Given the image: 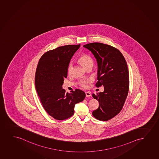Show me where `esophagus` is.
<instances>
[{
    "mask_svg": "<svg viewBox=\"0 0 159 159\" xmlns=\"http://www.w3.org/2000/svg\"><path fill=\"white\" fill-rule=\"evenodd\" d=\"M85 94H86V97H89L91 96V93H89V92H85Z\"/></svg>",
    "mask_w": 159,
    "mask_h": 159,
    "instance_id": "obj_1",
    "label": "esophagus"
}]
</instances>
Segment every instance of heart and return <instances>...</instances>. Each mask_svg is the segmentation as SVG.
Listing matches in <instances>:
<instances>
[{"mask_svg": "<svg viewBox=\"0 0 159 159\" xmlns=\"http://www.w3.org/2000/svg\"><path fill=\"white\" fill-rule=\"evenodd\" d=\"M79 62H80L85 68H87L89 66H93L94 61L91 56H89L87 54H82L79 57ZM73 68V64L70 62L68 67V73L70 74L71 70ZM91 82L90 80H82L79 83V85L83 89H86L88 87V84Z\"/></svg>", "mask_w": 159, "mask_h": 159, "instance_id": "obj_1", "label": "heart"}]
</instances>
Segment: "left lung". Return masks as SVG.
I'll list each match as a JSON object with an SVG mask.
<instances>
[{"label":"left lung","mask_w":159,"mask_h":159,"mask_svg":"<svg viewBox=\"0 0 159 159\" xmlns=\"http://www.w3.org/2000/svg\"><path fill=\"white\" fill-rule=\"evenodd\" d=\"M84 47L92 52L97 59L98 81L95 86H104L103 92L92 95L99 102V107L93 111L92 114L99 120L108 121L119 113L128 95L129 81L127 64L121 52L111 46L92 43Z\"/></svg>","instance_id":"left-lung-1"}]
</instances>
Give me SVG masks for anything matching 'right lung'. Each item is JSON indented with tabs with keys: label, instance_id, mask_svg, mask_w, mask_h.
<instances>
[{
	"label": "right lung",
	"instance_id": "1",
	"mask_svg": "<svg viewBox=\"0 0 159 159\" xmlns=\"http://www.w3.org/2000/svg\"><path fill=\"white\" fill-rule=\"evenodd\" d=\"M80 45H68L46 52L41 56L35 74V86L43 108L58 120L70 118L74 106L86 97L84 91L76 89L66 93L62 89L64 79L67 76L71 58Z\"/></svg>",
	"mask_w": 159,
	"mask_h": 159
}]
</instances>
